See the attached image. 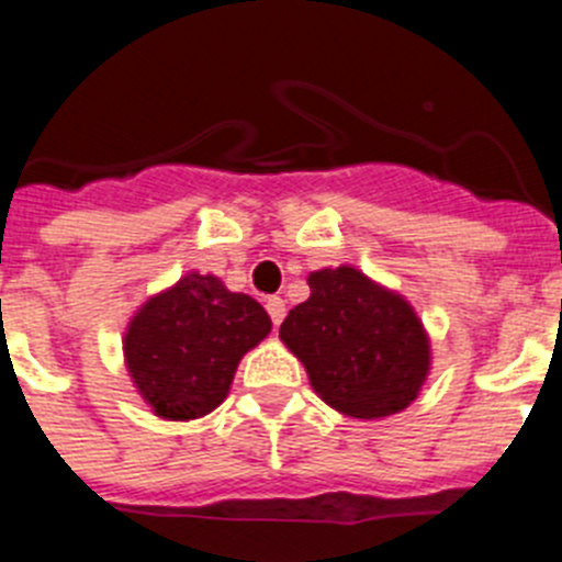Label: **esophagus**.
<instances>
[{"instance_id":"34e87169","label":"esophagus","mask_w":562,"mask_h":562,"mask_svg":"<svg viewBox=\"0 0 562 562\" xmlns=\"http://www.w3.org/2000/svg\"><path fill=\"white\" fill-rule=\"evenodd\" d=\"M266 311H269L274 327H280L282 318H285V302H282L280 296H269V299H266Z\"/></svg>"}]
</instances>
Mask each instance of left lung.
<instances>
[{"label": "left lung", "instance_id": "1", "mask_svg": "<svg viewBox=\"0 0 562 562\" xmlns=\"http://www.w3.org/2000/svg\"><path fill=\"white\" fill-rule=\"evenodd\" d=\"M307 285L311 296L288 313L280 338L322 402L363 422L411 407L432 369L411 302L346 263L311 271Z\"/></svg>", "mask_w": 562, "mask_h": 562}]
</instances>
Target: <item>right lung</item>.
Listing matches in <instances>:
<instances>
[{"label":"right lung","instance_id":"right-lung-1","mask_svg":"<svg viewBox=\"0 0 562 562\" xmlns=\"http://www.w3.org/2000/svg\"><path fill=\"white\" fill-rule=\"evenodd\" d=\"M271 333L260 302L188 271L151 293L122 338L127 374L157 418L193 422L227 400L238 363Z\"/></svg>","mask_w":562,"mask_h":562}]
</instances>
